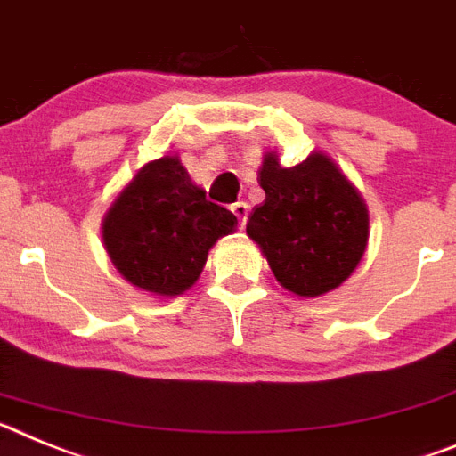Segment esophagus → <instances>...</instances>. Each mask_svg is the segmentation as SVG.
I'll return each mask as SVG.
<instances>
[{"label":"esophagus","instance_id":"esophagus-1","mask_svg":"<svg viewBox=\"0 0 456 456\" xmlns=\"http://www.w3.org/2000/svg\"><path fill=\"white\" fill-rule=\"evenodd\" d=\"M232 213L233 217L239 220V227L243 229L245 220H248V204H245V201H236V204H232Z\"/></svg>","mask_w":456,"mask_h":456}]
</instances>
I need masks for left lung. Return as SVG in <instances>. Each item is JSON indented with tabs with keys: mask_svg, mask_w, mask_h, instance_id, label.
Listing matches in <instances>:
<instances>
[{
	"mask_svg": "<svg viewBox=\"0 0 456 456\" xmlns=\"http://www.w3.org/2000/svg\"><path fill=\"white\" fill-rule=\"evenodd\" d=\"M259 185L266 200L252 208L248 236L277 282L300 298H316L348 280L365 256L370 213L335 160L312 151L284 167L277 151H268Z\"/></svg>",
	"mask_w": 456,
	"mask_h": 456,
	"instance_id": "obj_1",
	"label": "left lung"
}]
</instances>
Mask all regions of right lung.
Listing matches in <instances>:
<instances>
[{
  "mask_svg": "<svg viewBox=\"0 0 456 456\" xmlns=\"http://www.w3.org/2000/svg\"><path fill=\"white\" fill-rule=\"evenodd\" d=\"M236 217L206 200L179 156L146 162L102 217V245L126 282L172 298L200 280L208 250Z\"/></svg>",
  "mask_w": 456,
  "mask_h": 456,
  "instance_id": "obj_1",
  "label": "right lung"
}]
</instances>
